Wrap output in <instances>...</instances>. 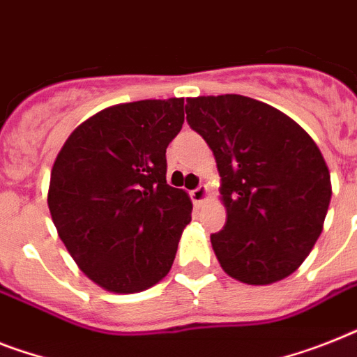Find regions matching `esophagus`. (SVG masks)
<instances>
[{"label": "esophagus", "mask_w": 357, "mask_h": 357, "mask_svg": "<svg viewBox=\"0 0 357 357\" xmlns=\"http://www.w3.org/2000/svg\"><path fill=\"white\" fill-rule=\"evenodd\" d=\"M208 197H210V191H208L206 185H199L197 190L191 191V200H193L195 204H202V202H206Z\"/></svg>", "instance_id": "34e87169"}]
</instances>
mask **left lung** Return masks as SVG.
Returning a JSON list of instances; mask_svg holds the SVG:
<instances>
[{"label":"left lung","instance_id":"8db88e82","mask_svg":"<svg viewBox=\"0 0 357 357\" xmlns=\"http://www.w3.org/2000/svg\"><path fill=\"white\" fill-rule=\"evenodd\" d=\"M185 119L213 151L226 225L211 246L229 278L272 284L301 266L331 204V172L305 129L241 94L185 100Z\"/></svg>","mask_w":357,"mask_h":357}]
</instances>
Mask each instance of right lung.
Instances as JSON below:
<instances>
[{
  "mask_svg": "<svg viewBox=\"0 0 357 357\" xmlns=\"http://www.w3.org/2000/svg\"><path fill=\"white\" fill-rule=\"evenodd\" d=\"M184 98L111 105L70 132L47 204L61 243L93 282L137 294L166 278L191 222L190 195L166 182V147Z\"/></svg>",
  "mask_w": 357,
  "mask_h": 357,
  "instance_id": "add662e5",
  "label": "right lung"
}]
</instances>
